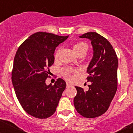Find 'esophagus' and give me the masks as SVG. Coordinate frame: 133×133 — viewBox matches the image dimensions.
I'll return each instance as SVG.
<instances>
[{"instance_id": "1", "label": "esophagus", "mask_w": 133, "mask_h": 133, "mask_svg": "<svg viewBox=\"0 0 133 133\" xmlns=\"http://www.w3.org/2000/svg\"><path fill=\"white\" fill-rule=\"evenodd\" d=\"M71 86H72V84H70V83H66V87H71Z\"/></svg>"}]
</instances>
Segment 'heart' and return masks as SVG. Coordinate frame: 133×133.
I'll return each mask as SVG.
<instances>
[{
    "instance_id": "heart-1",
    "label": "heart",
    "mask_w": 133,
    "mask_h": 133,
    "mask_svg": "<svg viewBox=\"0 0 133 133\" xmlns=\"http://www.w3.org/2000/svg\"><path fill=\"white\" fill-rule=\"evenodd\" d=\"M88 50V46L87 44L84 43H77L76 44H74L73 46V50L76 54L77 52H80V51H87ZM58 55H59V50H57L55 52V58H57L58 57ZM76 72H77V70L72 69V68H65V69H63L61 72L63 75V77L66 78V79L70 81L74 78V74Z\"/></svg>"
}]
</instances>
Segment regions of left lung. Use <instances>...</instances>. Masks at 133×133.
Returning <instances> with one entry per match:
<instances>
[{
  "label": "left lung",
  "instance_id": "8db88e82",
  "mask_svg": "<svg viewBox=\"0 0 133 133\" xmlns=\"http://www.w3.org/2000/svg\"><path fill=\"white\" fill-rule=\"evenodd\" d=\"M91 41L93 56L87 67L89 90L75 87L77 94L74 105L77 112L86 118L99 117L109 109L117 89L118 58L109 41L95 32L79 36Z\"/></svg>",
  "mask_w": 133,
  "mask_h": 133
}]
</instances>
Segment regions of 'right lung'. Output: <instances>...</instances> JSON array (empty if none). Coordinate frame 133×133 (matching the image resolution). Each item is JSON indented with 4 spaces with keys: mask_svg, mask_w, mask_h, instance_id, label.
Masks as SVG:
<instances>
[{
    "mask_svg": "<svg viewBox=\"0 0 133 133\" xmlns=\"http://www.w3.org/2000/svg\"><path fill=\"white\" fill-rule=\"evenodd\" d=\"M68 37L38 32L30 35L16 51L12 83L20 104L32 117L46 118L56 111L66 86L65 81L58 78L54 85H47L45 81L49 77V68L55 61V49Z\"/></svg>",
    "mask_w": 133,
    "mask_h": 133,
    "instance_id": "1",
    "label": "right lung"
}]
</instances>
